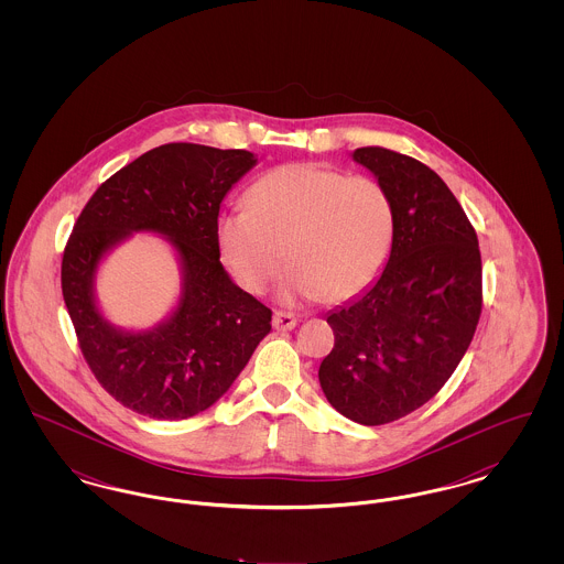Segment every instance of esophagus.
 I'll list each match as a JSON object with an SVG mask.
<instances>
[{"mask_svg":"<svg viewBox=\"0 0 564 564\" xmlns=\"http://www.w3.org/2000/svg\"><path fill=\"white\" fill-rule=\"evenodd\" d=\"M295 319L292 313H283V311H276L274 315H272V327L276 329V332H290V329H294Z\"/></svg>","mask_w":564,"mask_h":564,"instance_id":"esophagus-1","label":"esophagus"}]
</instances>
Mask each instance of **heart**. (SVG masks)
<instances>
[{"instance_id": "b5f03b06", "label": "heart", "mask_w": 564, "mask_h": 564, "mask_svg": "<svg viewBox=\"0 0 564 564\" xmlns=\"http://www.w3.org/2000/svg\"><path fill=\"white\" fill-rule=\"evenodd\" d=\"M393 232V203L380 182L317 162L272 169L247 192L245 212L217 221L221 260L245 292L262 294L290 258L288 300L364 294L387 264Z\"/></svg>"}]
</instances>
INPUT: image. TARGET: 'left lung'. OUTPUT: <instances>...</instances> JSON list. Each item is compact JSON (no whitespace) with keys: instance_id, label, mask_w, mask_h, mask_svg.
Segmentation results:
<instances>
[{"instance_id":"left-lung-1","label":"left lung","mask_w":564,"mask_h":564,"mask_svg":"<svg viewBox=\"0 0 564 564\" xmlns=\"http://www.w3.org/2000/svg\"><path fill=\"white\" fill-rule=\"evenodd\" d=\"M391 196L395 232L375 283L327 313L334 349L319 366L327 402L359 425L414 412L444 387L482 311L478 237L455 194L427 164L384 148H359Z\"/></svg>"}]
</instances>
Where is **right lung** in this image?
<instances>
[{
	"instance_id": "add662e5",
	"label": "right lung",
	"mask_w": 564,
	"mask_h": 564,
	"mask_svg": "<svg viewBox=\"0 0 564 564\" xmlns=\"http://www.w3.org/2000/svg\"><path fill=\"white\" fill-rule=\"evenodd\" d=\"M258 164L247 150L166 143L111 175L86 203L61 267L63 300L84 359L116 402L182 421L212 408L269 336L270 308L219 262L217 217L226 194ZM134 231L164 238L181 270V295L152 328L108 322L96 274Z\"/></svg>"
}]
</instances>
